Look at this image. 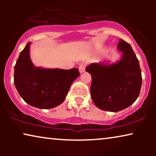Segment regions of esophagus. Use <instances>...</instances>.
<instances>
[{"mask_svg":"<svg viewBox=\"0 0 156 156\" xmlns=\"http://www.w3.org/2000/svg\"><path fill=\"white\" fill-rule=\"evenodd\" d=\"M85 68H86V64L85 63H81L79 67V71L80 73H83L85 72Z\"/></svg>","mask_w":156,"mask_h":156,"instance_id":"34e87169","label":"esophagus"}]
</instances>
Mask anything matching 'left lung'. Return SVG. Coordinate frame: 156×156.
Masks as SVG:
<instances>
[{
  "label": "left lung",
  "mask_w": 156,
  "mask_h": 156,
  "mask_svg": "<svg viewBox=\"0 0 156 156\" xmlns=\"http://www.w3.org/2000/svg\"><path fill=\"white\" fill-rule=\"evenodd\" d=\"M121 59L115 63H91L86 71L91 74V96L100 109L117 112L133 104L142 84L139 62L129 44L119 42Z\"/></svg>",
  "instance_id": "8db88e82"
}]
</instances>
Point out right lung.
Returning <instances> with one entry per match:
<instances>
[{"mask_svg":"<svg viewBox=\"0 0 156 156\" xmlns=\"http://www.w3.org/2000/svg\"><path fill=\"white\" fill-rule=\"evenodd\" d=\"M26 44L14 67V84L19 94L27 104L46 109L64 101L72 83L80 76L77 68L71 69H46L35 67Z\"/></svg>","mask_w":156,"mask_h":156,"instance_id":"add662e5","label":"right lung"}]
</instances>
